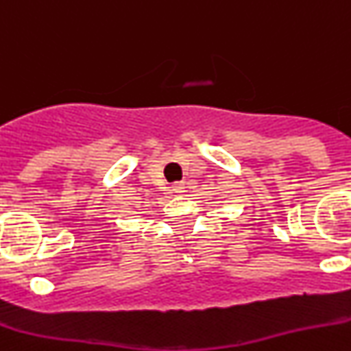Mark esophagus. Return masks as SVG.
I'll list each match as a JSON object with an SVG mask.
<instances>
[{
	"label": "esophagus",
	"instance_id": "obj_1",
	"mask_svg": "<svg viewBox=\"0 0 351 351\" xmlns=\"http://www.w3.org/2000/svg\"><path fill=\"white\" fill-rule=\"evenodd\" d=\"M173 192H175V194H183V192H185V183L176 182L175 185H173Z\"/></svg>",
	"mask_w": 351,
	"mask_h": 351
}]
</instances>
